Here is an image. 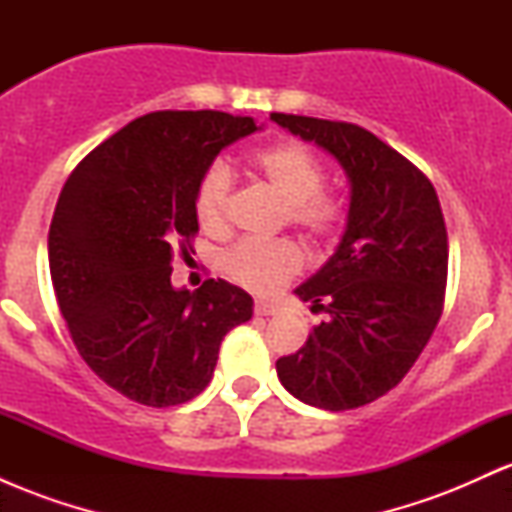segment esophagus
Wrapping results in <instances>:
<instances>
[{
	"label": "esophagus",
	"mask_w": 512,
	"mask_h": 512,
	"mask_svg": "<svg viewBox=\"0 0 512 512\" xmlns=\"http://www.w3.org/2000/svg\"><path fill=\"white\" fill-rule=\"evenodd\" d=\"M255 313L267 317V315H276V313H279V308H276V305L269 303V301H257V303H255Z\"/></svg>",
	"instance_id": "1"
}]
</instances>
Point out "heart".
<instances>
[{"mask_svg": "<svg viewBox=\"0 0 512 512\" xmlns=\"http://www.w3.org/2000/svg\"><path fill=\"white\" fill-rule=\"evenodd\" d=\"M250 166L264 185L286 204V219L315 243L332 238L344 219L342 204L325 195V168L313 151L284 142L252 154ZM233 178L223 163L202 175L195 195L199 226L211 236L228 228ZM303 267V255L291 240H243L223 255V269L240 286L255 293H274Z\"/></svg>", "mask_w": 512, "mask_h": 512, "instance_id": "obj_1", "label": "heart"}]
</instances>
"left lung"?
<instances>
[{"label":"left lung","mask_w":512,"mask_h":512,"mask_svg":"<svg viewBox=\"0 0 512 512\" xmlns=\"http://www.w3.org/2000/svg\"><path fill=\"white\" fill-rule=\"evenodd\" d=\"M269 117L337 158L351 190L337 250L293 291L330 317L296 354L276 361V375L310 407H363L409 373L443 313L448 233L438 195L414 163L368 129Z\"/></svg>","instance_id":"obj_1"}]
</instances>
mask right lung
Instances as JSON below:
<instances>
[{
  "label": "right lung",
  "mask_w": 512,
  "mask_h": 512,
  "mask_svg": "<svg viewBox=\"0 0 512 512\" xmlns=\"http://www.w3.org/2000/svg\"><path fill=\"white\" fill-rule=\"evenodd\" d=\"M252 117L161 110L137 117L72 170L50 223L57 303L88 368L146 404L195 399L252 298L223 279L170 284L175 250L199 231L195 195L221 149L257 132Z\"/></svg>",
  "instance_id": "1"
}]
</instances>
